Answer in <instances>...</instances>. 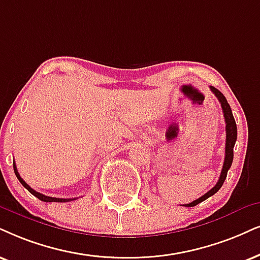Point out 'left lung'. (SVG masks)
<instances>
[{
	"instance_id": "obj_1",
	"label": "left lung",
	"mask_w": 260,
	"mask_h": 260,
	"mask_svg": "<svg viewBox=\"0 0 260 260\" xmlns=\"http://www.w3.org/2000/svg\"><path fill=\"white\" fill-rule=\"evenodd\" d=\"M210 90L213 92V94L217 97L219 103H221V107H222V110H223V116H224V121H225V133L226 134H225L224 163H223L221 176H219L218 181L215 185V187H212V188L210 189L208 193H205V194H204L203 197H200L199 199H197V200H194V202L183 205V206H187V208H192V206L198 205L199 203H202L205 199H208L209 197L213 196L219 188H221L223 182H224V180L226 177V174H228V170L232 167L233 158H234V145H235V141H236V137H238V128H236V123H235L234 116H233L231 106L228 104V102H226L225 97L223 96V93L221 91H218L217 88L213 87V86H210Z\"/></svg>"
}]
</instances>
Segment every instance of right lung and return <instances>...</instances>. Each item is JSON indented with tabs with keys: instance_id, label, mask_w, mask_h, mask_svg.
I'll use <instances>...</instances> for the list:
<instances>
[{
	"instance_id": "add662e5",
	"label": "right lung",
	"mask_w": 260,
	"mask_h": 260,
	"mask_svg": "<svg viewBox=\"0 0 260 260\" xmlns=\"http://www.w3.org/2000/svg\"><path fill=\"white\" fill-rule=\"evenodd\" d=\"M13 168H14V173H15V175H16V177H18V180L19 181H20V183L22 186L25 187L26 189L28 190L29 193H31V194H34L35 197H37V198L39 199V200H42V202H45V203H52V202H55V203H67V202H72V200H75V198L74 199H63V198H52V197H48V196H44V194H42V193H39V192H37V190H35V189H32L31 187H29L27 183H26L24 180L21 179V176L19 175V173H18V169H16V166H15V163L13 162Z\"/></svg>"
}]
</instances>
